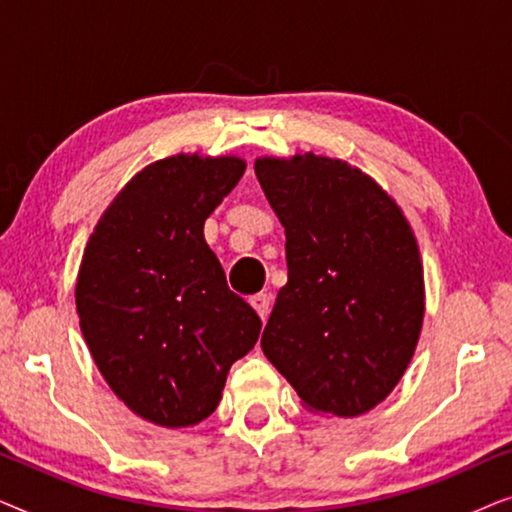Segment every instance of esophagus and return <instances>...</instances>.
Wrapping results in <instances>:
<instances>
[{"label":"esophagus","mask_w":512,"mask_h":512,"mask_svg":"<svg viewBox=\"0 0 512 512\" xmlns=\"http://www.w3.org/2000/svg\"><path fill=\"white\" fill-rule=\"evenodd\" d=\"M249 303H251V307H254V310L258 312V317L268 319L270 305H272V298L268 296V293H256V296L249 298Z\"/></svg>","instance_id":"34e87169"}]
</instances>
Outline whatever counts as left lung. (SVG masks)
<instances>
[{
  "mask_svg": "<svg viewBox=\"0 0 512 512\" xmlns=\"http://www.w3.org/2000/svg\"><path fill=\"white\" fill-rule=\"evenodd\" d=\"M286 233L289 282L261 347L307 410L359 417L387 398L424 321V268L403 209L345 160L256 158Z\"/></svg>",
  "mask_w": 512,
  "mask_h": 512,
  "instance_id": "8db88e82",
  "label": "left lung"
}]
</instances>
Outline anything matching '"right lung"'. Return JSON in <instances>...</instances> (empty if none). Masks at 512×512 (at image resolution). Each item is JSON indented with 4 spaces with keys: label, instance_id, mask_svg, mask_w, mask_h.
<instances>
[{
    "label": "right lung",
    "instance_id": "add662e5",
    "mask_svg": "<svg viewBox=\"0 0 512 512\" xmlns=\"http://www.w3.org/2000/svg\"><path fill=\"white\" fill-rule=\"evenodd\" d=\"M237 156L177 153L137 172L83 249L76 312L95 366L146 422L200 424L261 319L228 289L207 216L242 179Z\"/></svg>",
    "mask_w": 512,
    "mask_h": 512
}]
</instances>
